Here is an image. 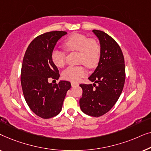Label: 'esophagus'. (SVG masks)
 <instances>
[{
    "label": "esophagus",
    "instance_id": "esophagus-1",
    "mask_svg": "<svg viewBox=\"0 0 151 151\" xmlns=\"http://www.w3.org/2000/svg\"><path fill=\"white\" fill-rule=\"evenodd\" d=\"M71 86L72 87H74V86H78V84H76L75 82H71Z\"/></svg>",
    "mask_w": 151,
    "mask_h": 151
}]
</instances>
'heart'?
Instances as JSON below:
<instances>
[{"mask_svg": "<svg viewBox=\"0 0 151 151\" xmlns=\"http://www.w3.org/2000/svg\"><path fill=\"white\" fill-rule=\"evenodd\" d=\"M68 51L80 53L79 63L88 68H94L98 65L100 54V47L96 40L89 39L85 35L74 34L70 36L64 42ZM51 61L55 67L61 68L65 65L66 53L55 49L51 52ZM86 71L82 66L69 67L63 72V78L66 80L76 82L86 75Z\"/></svg>", "mask_w": 151, "mask_h": 151, "instance_id": "b5f03b06", "label": "heart"}]
</instances>
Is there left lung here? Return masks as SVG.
<instances>
[{"mask_svg": "<svg viewBox=\"0 0 151 151\" xmlns=\"http://www.w3.org/2000/svg\"><path fill=\"white\" fill-rule=\"evenodd\" d=\"M93 32L100 42V56L98 67L88 78L94 82L93 85L80 84L82 88L80 107L86 115L100 117L109 112L120 96L125 82V65L122 51L115 40L102 31Z\"/></svg>", "mask_w": 151, "mask_h": 151, "instance_id": "8db88e82", "label": "left lung"}]
</instances>
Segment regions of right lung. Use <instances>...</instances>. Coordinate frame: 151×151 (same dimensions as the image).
Segmentation results:
<instances>
[{"mask_svg":"<svg viewBox=\"0 0 151 151\" xmlns=\"http://www.w3.org/2000/svg\"><path fill=\"white\" fill-rule=\"evenodd\" d=\"M66 34V32L55 31L36 37L29 45L22 61L20 81L24 99L31 110L43 119L59 114L71 86L65 80L55 84L48 81L49 78H60L51 55L58 41Z\"/></svg>","mask_w":151,"mask_h":151,"instance_id":"obj_1","label":"right lung"}]
</instances>
